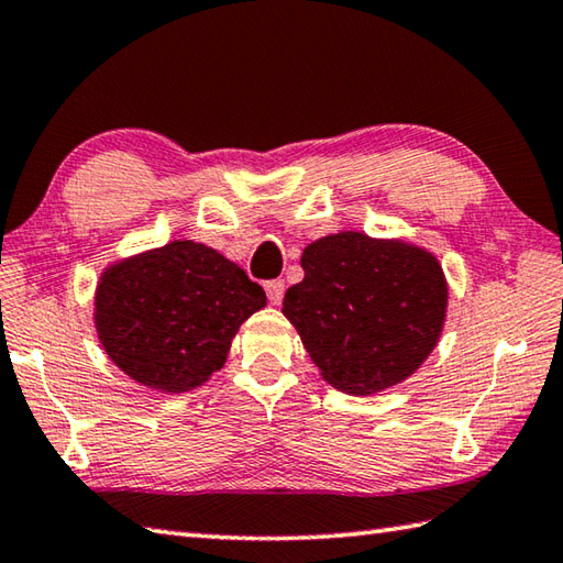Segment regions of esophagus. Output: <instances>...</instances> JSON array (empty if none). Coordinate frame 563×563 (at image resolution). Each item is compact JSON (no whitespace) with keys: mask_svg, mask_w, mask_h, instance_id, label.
<instances>
[{"mask_svg":"<svg viewBox=\"0 0 563 563\" xmlns=\"http://www.w3.org/2000/svg\"><path fill=\"white\" fill-rule=\"evenodd\" d=\"M265 292H268L271 305H280L283 295H285V283L283 280H268V283H265Z\"/></svg>","mask_w":563,"mask_h":563,"instance_id":"esophagus-1","label":"esophagus"}]
</instances>
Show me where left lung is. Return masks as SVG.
<instances>
[{
  "label": "left lung",
  "instance_id": "1",
  "mask_svg": "<svg viewBox=\"0 0 563 563\" xmlns=\"http://www.w3.org/2000/svg\"><path fill=\"white\" fill-rule=\"evenodd\" d=\"M305 278L283 314L336 391L379 394L421 369L441 340L448 280L441 261L404 239L340 231L308 243Z\"/></svg>",
  "mask_w": 563,
  "mask_h": 563
}]
</instances>
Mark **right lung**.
<instances>
[{"label": "right lung", "instance_id": "right-lung-1", "mask_svg": "<svg viewBox=\"0 0 563 563\" xmlns=\"http://www.w3.org/2000/svg\"><path fill=\"white\" fill-rule=\"evenodd\" d=\"M258 283L217 249L177 239L100 273L98 342L118 369L162 394H187L227 364L233 336L265 308Z\"/></svg>", "mask_w": 563, "mask_h": 563}]
</instances>
